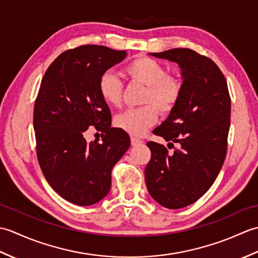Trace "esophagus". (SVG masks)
Instances as JSON below:
<instances>
[{
	"instance_id": "esophagus-1",
	"label": "esophagus",
	"mask_w": 258,
	"mask_h": 258,
	"mask_svg": "<svg viewBox=\"0 0 258 258\" xmlns=\"http://www.w3.org/2000/svg\"><path fill=\"white\" fill-rule=\"evenodd\" d=\"M144 142L142 141V140H140V139H136V138H132L131 139V144H132L133 146H135V145H141V144H143Z\"/></svg>"
}]
</instances>
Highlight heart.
I'll return each mask as SVG.
<instances>
[{
	"label": "heart",
	"instance_id": "obj_1",
	"mask_svg": "<svg viewBox=\"0 0 258 258\" xmlns=\"http://www.w3.org/2000/svg\"><path fill=\"white\" fill-rule=\"evenodd\" d=\"M124 71L132 81L146 85L143 102L155 105L146 104L126 109L115 116L114 124L131 135L141 136L156 123L158 117L156 107L162 113H168L176 105L182 93V82L177 76L166 74L165 68L149 56L134 58L126 65ZM98 92L108 105L118 106L122 101V83L111 71L101 75Z\"/></svg>",
	"mask_w": 258,
	"mask_h": 258
}]
</instances>
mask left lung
<instances>
[{"label":"left lung","mask_w":258,"mask_h":258,"mask_svg":"<svg viewBox=\"0 0 258 258\" xmlns=\"http://www.w3.org/2000/svg\"><path fill=\"white\" fill-rule=\"evenodd\" d=\"M176 63L182 76V93L167 118L154 130L178 144L174 153L149 142L151 161L145 167L150 195L158 204L177 210L193 204L215 182L227 150L231 97L226 80L212 59L189 48L150 53ZM169 149V147H168Z\"/></svg>","instance_id":"obj_1"}]
</instances>
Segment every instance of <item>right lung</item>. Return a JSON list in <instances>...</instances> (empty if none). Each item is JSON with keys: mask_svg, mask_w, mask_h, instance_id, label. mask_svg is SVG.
I'll return each instance as SVG.
<instances>
[{"mask_svg": "<svg viewBox=\"0 0 258 258\" xmlns=\"http://www.w3.org/2000/svg\"><path fill=\"white\" fill-rule=\"evenodd\" d=\"M127 56L102 45L58 55L43 76L34 105L37 160L51 187L80 206L100 202L111 173L131 145L125 131L111 127V111L98 92L101 75ZM91 125L106 133L101 144L84 138Z\"/></svg>", "mask_w": 258, "mask_h": 258, "instance_id": "right-lung-1", "label": "right lung"}]
</instances>
